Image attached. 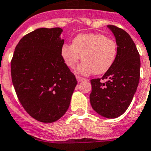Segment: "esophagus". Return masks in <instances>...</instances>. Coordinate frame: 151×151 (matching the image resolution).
Masks as SVG:
<instances>
[{"instance_id":"34e87169","label":"esophagus","mask_w":151,"mask_h":151,"mask_svg":"<svg viewBox=\"0 0 151 151\" xmlns=\"http://www.w3.org/2000/svg\"><path fill=\"white\" fill-rule=\"evenodd\" d=\"M76 78H77V80H78V82H81V81H83L85 80V78H82V77H81V76H76Z\"/></svg>"}]
</instances>
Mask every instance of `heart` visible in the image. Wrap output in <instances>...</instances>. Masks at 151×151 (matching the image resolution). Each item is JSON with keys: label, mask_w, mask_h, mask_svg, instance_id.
<instances>
[{"label": "heart", "mask_w": 151, "mask_h": 151, "mask_svg": "<svg viewBox=\"0 0 151 151\" xmlns=\"http://www.w3.org/2000/svg\"><path fill=\"white\" fill-rule=\"evenodd\" d=\"M117 54L116 41L102 34H79L73 39L72 45L65 44L61 48L62 58L69 68H75L81 58L83 63L78 72L84 75L107 72Z\"/></svg>", "instance_id": "1"}]
</instances>
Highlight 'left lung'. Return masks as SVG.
I'll return each instance as SVG.
<instances>
[{"mask_svg":"<svg viewBox=\"0 0 151 151\" xmlns=\"http://www.w3.org/2000/svg\"><path fill=\"white\" fill-rule=\"evenodd\" d=\"M117 45V54L111 68L102 78L91 80L90 103L96 113L107 118L123 114L136 92L140 76V59L136 46L124 29L108 25ZM107 80L101 82V79Z\"/></svg>","mask_w":151,"mask_h":151,"instance_id":"obj_1","label":"left lung"}]
</instances>
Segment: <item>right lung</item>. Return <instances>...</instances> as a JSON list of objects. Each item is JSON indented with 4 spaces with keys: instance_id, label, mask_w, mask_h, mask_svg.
<instances>
[{
    "instance_id": "right-lung-1",
    "label": "right lung",
    "mask_w": 151,
    "mask_h": 151,
    "mask_svg": "<svg viewBox=\"0 0 151 151\" xmlns=\"http://www.w3.org/2000/svg\"><path fill=\"white\" fill-rule=\"evenodd\" d=\"M63 29L39 28L25 35L11 61L13 86L20 103L34 119L56 122L68 110L78 81L61 55Z\"/></svg>"
}]
</instances>
